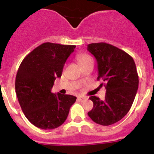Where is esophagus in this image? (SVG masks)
Segmentation results:
<instances>
[{"label": "esophagus", "mask_w": 154, "mask_h": 154, "mask_svg": "<svg viewBox=\"0 0 154 154\" xmlns=\"http://www.w3.org/2000/svg\"><path fill=\"white\" fill-rule=\"evenodd\" d=\"M78 100H80V101L83 102V101H85V100H88V98H87L86 97H83V96H82V97H78Z\"/></svg>", "instance_id": "obj_1"}]
</instances>
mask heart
<instances>
[{
  "label": "heart",
  "instance_id": "b5f03b06",
  "mask_svg": "<svg viewBox=\"0 0 154 154\" xmlns=\"http://www.w3.org/2000/svg\"><path fill=\"white\" fill-rule=\"evenodd\" d=\"M77 60L78 61L79 64L82 66L89 63L91 62H93V59L90 55H88L86 53H81L77 55Z\"/></svg>",
  "mask_w": 154,
  "mask_h": 154
}]
</instances>
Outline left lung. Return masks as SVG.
Returning <instances> with one entry per match:
<instances>
[{
	"mask_svg": "<svg viewBox=\"0 0 154 154\" xmlns=\"http://www.w3.org/2000/svg\"><path fill=\"white\" fill-rule=\"evenodd\" d=\"M87 49L97 61V80L106 89L105 100L90 97L94 106L88 115L96 123L110 125L122 119L134 103L139 85L136 64L128 53L108 43H91Z\"/></svg>",
	"mask_w": 154,
	"mask_h": 154,
	"instance_id": "left-lung-1",
	"label": "left lung"
}]
</instances>
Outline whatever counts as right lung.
I'll use <instances>...</instances> for the list:
<instances>
[{"instance_id": "obj_1", "label": "right lung", "mask_w": 154, "mask_h": 154, "mask_svg": "<svg viewBox=\"0 0 154 154\" xmlns=\"http://www.w3.org/2000/svg\"><path fill=\"white\" fill-rule=\"evenodd\" d=\"M76 46L44 43L23 60L15 79V92L24 115L39 128L59 127L66 121L77 97L51 93L66 60Z\"/></svg>"}]
</instances>
